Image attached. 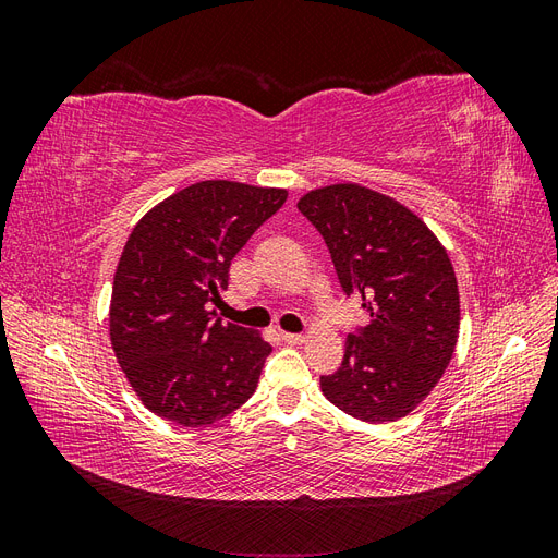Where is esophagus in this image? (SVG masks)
I'll return each mask as SVG.
<instances>
[{
	"mask_svg": "<svg viewBox=\"0 0 558 558\" xmlns=\"http://www.w3.org/2000/svg\"><path fill=\"white\" fill-rule=\"evenodd\" d=\"M281 340L286 344H302V342H305V335H300V332H281Z\"/></svg>",
	"mask_w": 558,
	"mask_h": 558,
	"instance_id": "esophagus-1",
	"label": "esophagus"
}]
</instances>
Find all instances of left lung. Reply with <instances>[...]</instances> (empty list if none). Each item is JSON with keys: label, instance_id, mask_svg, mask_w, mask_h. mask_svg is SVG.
<instances>
[{"label": "left lung", "instance_id": "1", "mask_svg": "<svg viewBox=\"0 0 558 558\" xmlns=\"http://www.w3.org/2000/svg\"><path fill=\"white\" fill-rule=\"evenodd\" d=\"M324 238L347 298L367 324L344 342L342 365L320 375L324 396L369 424L410 414L440 381L459 337V286L447 251L400 202L337 183L298 202Z\"/></svg>", "mask_w": 558, "mask_h": 558}]
</instances>
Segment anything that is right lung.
Here are the masks:
<instances>
[{"mask_svg":"<svg viewBox=\"0 0 558 558\" xmlns=\"http://www.w3.org/2000/svg\"><path fill=\"white\" fill-rule=\"evenodd\" d=\"M281 189L199 181L134 226L118 260L109 330L118 365L146 408L199 428L253 396L263 337L209 312L228 289L230 263L286 202Z\"/></svg>","mask_w":558,"mask_h":558,"instance_id":"1","label":"right lung"}]
</instances>
